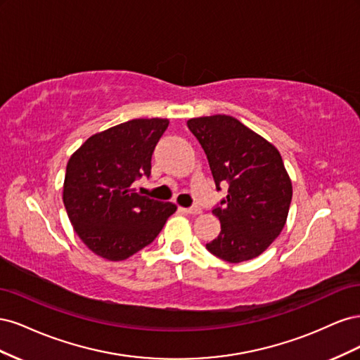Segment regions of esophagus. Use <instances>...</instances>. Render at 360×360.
Returning <instances> with one entry per match:
<instances>
[{"instance_id": "esophagus-1", "label": "esophagus", "mask_w": 360, "mask_h": 360, "mask_svg": "<svg viewBox=\"0 0 360 360\" xmlns=\"http://www.w3.org/2000/svg\"><path fill=\"white\" fill-rule=\"evenodd\" d=\"M186 213L189 214H200L201 213V207L198 205H192V207H188V209H183Z\"/></svg>"}]
</instances>
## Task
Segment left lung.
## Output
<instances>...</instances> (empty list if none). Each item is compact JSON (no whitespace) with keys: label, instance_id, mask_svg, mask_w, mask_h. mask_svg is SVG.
<instances>
[{"label":"left lung","instance_id":"8db88e82","mask_svg":"<svg viewBox=\"0 0 360 360\" xmlns=\"http://www.w3.org/2000/svg\"><path fill=\"white\" fill-rule=\"evenodd\" d=\"M188 127L209 160L216 191L228 183L213 209L221 233L207 250L228 263L261 255L284 228L292 197L279 151L230 115L191 118Z\"/></svg>","mask_w":360,"mask_h":360}]
</instances>
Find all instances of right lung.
I'll return each instance as SVG.
<instances>
[{
    "label": "right lung",
    "mask_w": 360,
    "mask_h": 360,
    "mask_svg": "<svg viewBox=\"0 0 360 360\" xmlns=\"http://www.w3.org/2000/svg\"><path fill=\"white\" fill-rule=\"evenodd\" d=\"M167 118H136L90 136L68 162L63 201L76 234L96 255L122 261L155 240L172 202L144 197L135 181L150 177L151 155Z\"/></svg>",
    "instance_id": "add662e5"
}]
</instances>
